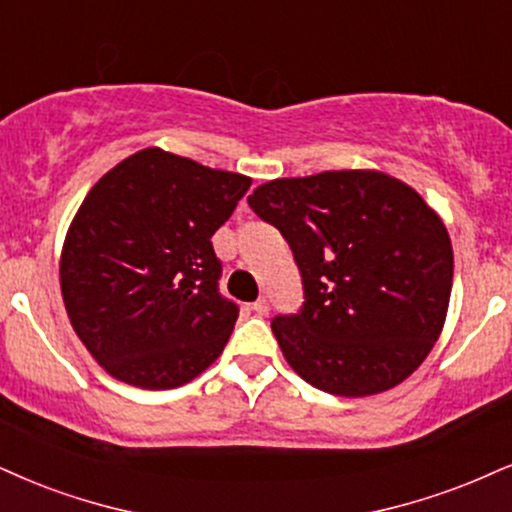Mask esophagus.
<instances>
[{"mask_svg": "<svg viewBox=\"0 0 512 512\" xmlns=\"http://www.w3.org/2000/svg\"><path fill=\"white\" fill-rule=\"evenodd\" d=\"M254 311L258 313V315H268V311H270V301H268V296H261V299L258 301H254Z\"/></svg>", "mask_w": 512, "mask_h": 512, "instance_id": "esophagus-1", "label": "esophagus"}]
</instances>
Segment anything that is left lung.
Returning a JSON list of instances; mask_svg holds the SVG:
<instances>
[{
    "mask_svg": "<svg viewBox=\"0 0 512 512\" xmlns=\"http://www.w3.org/2000/svg\"><path fill=\"white\" fill-rule=\"evenodd\" d=\"M249 206L301 270L304 308L270 323L296 375L361 399L420 368L444 330L453 249L413 187L382 170H325L258 185Z\"/></svg>",
    "mask_w": 512,
    "mask_h": 512,
    "instance_id": "1",
    "label": "left lung"
}]
</instances>
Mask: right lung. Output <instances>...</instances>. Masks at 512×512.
<instances>
[{
    "label": "right lung",
    "instance_id": "obj_1",
    "mask_svg": "<svg viewBox=\"0 0 512 512\" xmlns=\"http://www.w3.org/2000/svg\"><path fill=\"white\" fill-rule=\"evenodd\" d=\"M251 178L147 147L99 178L66 232L61 296L85 349L140 389L192 382L223 353L237 306L211 237Z\"/></svg>",
    "mask_w": 512,
    "mask_h": 512
}]
</instances>
